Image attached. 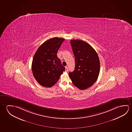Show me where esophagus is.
Returning a JSON list of instances; mask_svg holds the SVG:
<instances>
[{
  "label": "esophagus",
  "mask_w": 132,
  "mask_h": 132,
  "mask_svg": "<svg viewBox=\"0 0 132 132\" xmlns=\"http://www.w3.org/2000/svg\"><path fill=\"white\" fill-rule=\"evenodd\" d=\"M68 71V67H65V71L67 72Z\"/></svg>",
  "instance_id": "1"
}]
</instances>
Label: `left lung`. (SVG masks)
Here are the masks:
<instances>
[{
	"mask_svg": "<svg viewBox=\"0 0 132 132\" xmlns=\"http://www.w3.org/2000/svg\"><path fill=\"white\" fill-rule=\"evenodd\" d=\"M75 57L76 66L69 72L72 82L80 90L91 87L97 80L100 72V61L97 53L86 42L80 39L70 40Z\"/></svg>",
	"mask_w": 132,
	"mask_h": 132,
	"instance_id": "1",
	"label": "left lung"
}]
</instances>
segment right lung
<instances>
[{
  "label": "right lung",
  "instance_id": "add662e5",
  "mask_svg": "<svg viewBox=\"0 0 132 132\" xmlns=\"http://www.w3.org/2000/svg\"><path fill=\"white\" fill-rule=\"evenodd\" d=\"M64 39L55 37L42 44L35 53L32 70L35 80L43 87H51L56 83L65 71V67L57 56Z\"/></svg>",
  "mask_w": 132,
  "mask_h": 132
}]
</instances>
